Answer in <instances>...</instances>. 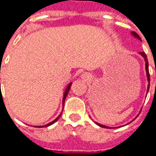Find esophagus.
<instances>
[{
    "instance_id": "34e87169",
    "label": "esophagus",
    "mask_w": 156,
    "mask_h": 156,
    "mask_svg": "<svg viewBox=\"0 0 156 156\" xmlns=\"http://www.w3.org/2000/svg\"><path fill=\"white\" fill-rule=\"evenodd\" d=\"M90 74L89 73H84L82 75V78H83V79H88L90 78Z\"/></svg>"
}]
</instances>
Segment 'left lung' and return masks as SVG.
<instances>
[{"label": "left lung", "mask_w": 156, "mask_h": 156, "mask_svg": "<svg viewBox=\"0 0 156 156\" xmlns=\"http://www.w3.org/2000/svg\"><path fill=\"white\" fill-rule=\"evenodd\" d=\"M131 34H132V35H133L134 37H136V39H138V40H141V39H140V37L138 35V34L136 33V32H131ZM140 55H141L143 58H144V59H145V62H146V76H147V79H148V87H147V93L149 92V88H150V73H149V63H148V59H147V57H146V55L144 53V52H140L139 53ZM132 122V121H131ZM96 124L98 126H101V127H103V128H111L109 127V126H104V125H101V124H99V123H98V122H95Z\"/></svg>", "instance_id": "left-lung-1"}]
</instances>
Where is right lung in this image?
Listing matches in <instances>:
<instances>
[{
	"instance_id": "obj_1",
	"label": "right lung",
	"mask_w": 156,
	"mask_h": 156,
	"mask_svg": "<svg viewBox=\"0 0 156 156\" xmlns=\"http://www.w3.org/2000/svg\"><path fill=\"white\" fill-rule=\"evenodd\" d=\"M71 85H72V83H70L67 86L66 89H65V91H64V93H63V103H64V101H65V98H66L67 95H68V93H69V90H70V87H71ZM62 115V112L60 113V115H58V116L57 118L55 120H54L53 122H51L50 123H49V124H47V125L45 126H35V127H47V126H49L52 125V124H54L55 122H56L58 120V118L60 117V116Z\"/></svg>"
}]
</instances>
